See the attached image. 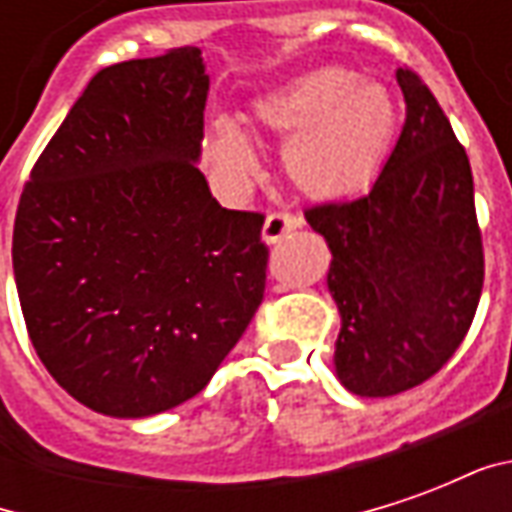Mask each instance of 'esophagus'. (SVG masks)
Returning a JSON list of instances; mask_svg holds the SVG:
<instances>
[{"mask_svg":"<svg viewBox=\"0 0 512 512\" xmlns=\"http://www.w3.org/2000/svg\"><path fill=\"white\" fill-rule=\"evenodd\" d=\"M301 224H304V219H301L299 213H268L266 224H263V241L266 244H277L288 233L299 230Z\"/></svg>","mask_w":512,"mask_h":512,"instance_id":"34e87169","label":"esophagus"}]
</instances>
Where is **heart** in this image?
<instances>
[{"instance_id": "heart-1", "label": "heart", "mask_w": 512, "mask_h": 512, "mask_svg": "<svg viewBox=\"0 0 512 512\" xmlns=\"http://www.w3.org/2000/svg\"><path fill=\"white\" fill-rule=\"evenodd\" d=\"M252 123L285 142L282 169L301 194L340 200L376 180L392 147L397 109L381 84L362 82L345 68H318L257 98ZM208 153L227 180L257 172L249 139L230 123H216Z\"/></svg>"}]
</instances>
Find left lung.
I'll use <instances>...</instances> for the list:
<instances>
[{
    "label": "left lung",
    "instance_id": "obj_1",
    "mask_svg": "<svg viewBox=\"0 0 512 512\" xmlns=\"http://www.w3.org/2000/svg\"><path fill=\"white\" fill-rule=\"evenodd\" d=\"M406 123L367 194L304 211L332 249L334 370L362 397L414 389L450 362L485 277L469 156L428 84L397 68Z\"/></svg>",
    "mask_w": 512,
    "mask_h": 512
}]
</instances>
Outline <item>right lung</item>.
Segmentation results:
<instances>
[{
    "mask_svg": "<svg viewBox=\"0 0 512 512\" xmlns=\"http://www.w3.org/2000/svg\"><path fill=\"white\" fill-rule=\"evenodd\" d=\"M200 49L98 71L32 167L13 227L29 340L106 417L205 389L266 290L263 213L227 211L197 167Z\"/></svg>",
    "mask_w": 512,
    "mask_h": 512,
    "instance_id": "1",
    "label": "right lung"
}]
</instances>
